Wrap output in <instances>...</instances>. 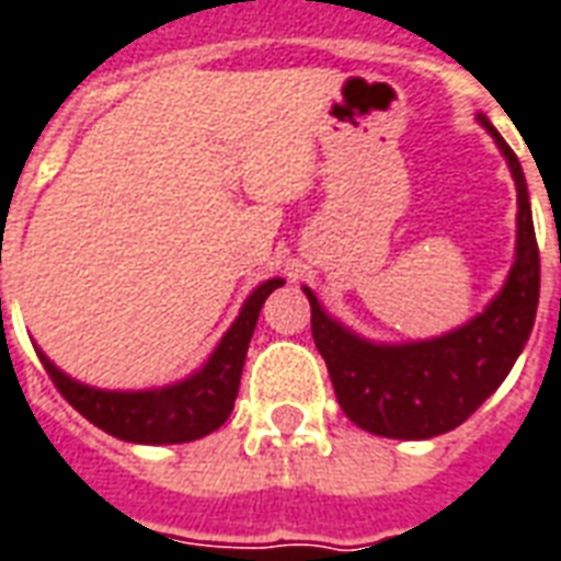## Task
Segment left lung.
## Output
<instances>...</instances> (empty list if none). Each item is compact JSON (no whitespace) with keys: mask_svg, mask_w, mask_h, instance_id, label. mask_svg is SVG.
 <instances>
[{"mask_svg":"<svg viewBox=\"0 0 561 561\" xmlns=\"http://www.w3.org/2000/svg\"><path fill=\"white\" fill-rule=\"evenodd\" d=\"M479 124L500 145L517 186V249L502 291L458 330L408 344H377L323 312L309 288L312 339L321 351L344 416L392 439H428L458 428L500 389L529 342L541 288L533 207L517 153L484 115Z\"/></svg>","mask_w":561,"mask_h":561,"instance_id":"8db88e82","label":"left lung"}]
</instances>
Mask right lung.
I'll list each match as a JSON object with an SVG mask.
<instances>
[{"instance_id":"1","label":"right lung","mask_w":561,"mask_h":561,"mask_svg":"<svg viewBox=\"0 0 561 561\" xmlns=\"http://www.w3.org/2000/svg\"><path fill=\"white\" fill-rule=\"evenodd\" d=\"M279 285L285 282L267 279L249 294L210 359L196 375H190L181 383L163 386V389H139V392L94 389L56 368L44 351H37V356L47 368V375L53 377V383L59 386L61 396L73 404V410H80L91 425H98L112 437L127 439V443H151V446L190 443L226 425V419L231 416L243 363H247L249 339L255 333L261 306Z\"/></svg>"}]
</instances>
